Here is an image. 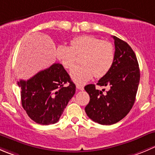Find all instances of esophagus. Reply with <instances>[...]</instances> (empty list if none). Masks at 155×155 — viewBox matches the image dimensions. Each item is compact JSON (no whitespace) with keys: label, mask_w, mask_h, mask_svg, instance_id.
<instances>
[{"label":"esophagus","mask_w":155,"mask_h":155,"mask_svg":"<svg viewBox=\"0 0 155 155\" xmlns=\"http://www.w3.org/2000/svg\"><path fill=\"white\" fill-rule=\"evenodd\" d=\"M76 88L79 90H81V91H82V90L84 89V86L83 85H76Z\"/></svg>","instance_id":"esophagus-1"}]
</instances>
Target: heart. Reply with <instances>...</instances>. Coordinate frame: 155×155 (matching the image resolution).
Segmentation results:
<instances>
[{
  "label": "heart",
  "mask_w": 155,
  "mask_h": 155,
  "mask_svg": "<svg viewBox=\"0 0 155 155\" xmlns=\"http://www.w3.org/2000/svg\"><path fill=\"white\" fill-rule=\"evenodd\" d=\"M57 58L63 67L70 69L76 61V56H82V65L73 67L70 77L78 84H83L91 79L103 77L112 67L115 58L114 45L110 41L84 35L74 38L70 41V47L59 45L57 48Z\"/></svg>",
  "instance_id": "1"
}]
</instances>
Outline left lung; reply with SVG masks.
Wrapping results in <instances>:
<instances>
[{
	"instance_id": "obj_1",
	"label": "left lung",
	"mask_w": 155,
	"mask_h": 155,
	"mask_svg": "<svg viewBox=\"0 0 155 155\" xmlns=\"http://www.w3.org/2000/svg\"><path fill=\"white\" fill-rule=\"evenodd\" d=\"M115 58L110 71L97 82L100 86L108 87L104 93L94 84L85 86L90 96L85 107L87 116L101 125H112L119 122L133 107L138 91L140 70L136 54L126 41L113 36Z\"/></svg>"
}]
</instances>
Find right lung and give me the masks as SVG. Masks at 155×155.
Returning <instances> with one entry per match:
<instances>
[{
	"mask_svg": "<svg viewBox=\"0 0 155 155\" xmlns=\"http://www.w3.org/2000/svg\"><path fill=\"white\" fill-rule=\"evenodd\" d=\"M17 85L21 88L22 107L41 125L56 124L76 92V85L60 64H54L28 80L21 79Z\"/></svg>",
	"mask_w": 155,
	"mask_h": 155,
	"instance_id": "add662e5",
	"label": "right lung"
}]
</instances>
